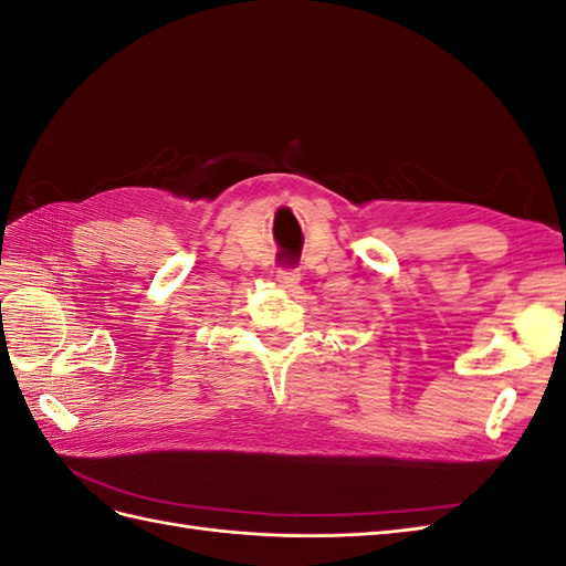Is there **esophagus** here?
<instances>
[{
	"instance_id": "34e87169",
	"label": "esophagus",
	"mask_w": 566,
	"mask_h": 566,
	"mask_svg": "<svg viewBox=\"0 0 566 566\" xmlns=\"http://www.w3.org/2000/svg\"><path fill=\"white\" fill-rule=\"evenodd\" d=\"M300 279H302L300 271H279V276H276L281 287H295L300 283Z\"/></svg>"
}]
</instances>
